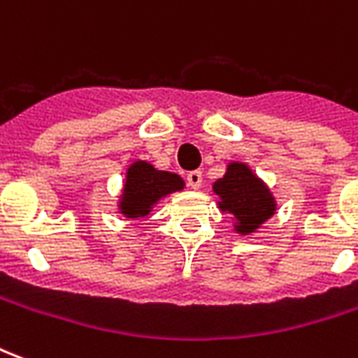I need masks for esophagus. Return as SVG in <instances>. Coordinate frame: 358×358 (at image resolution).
<instances>
[{"mask_svg": "<svg viewBox=\"0 0 358 358\" xmlns=\"http://www.w3.org/2000/svg\"><path fill=\"white\" fill-rule=\"evenodd\" d=\"M203 182V174L201 171H192L187 174V184L194 187V189H199Z\"/></svg>", "mask_w": 358, "mask_h": 358, "instance_id": "obj_1", "label": "esophagus"}]
</instances>
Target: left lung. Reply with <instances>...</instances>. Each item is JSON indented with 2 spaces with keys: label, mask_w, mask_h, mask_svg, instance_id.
Masks as SVG:
<instances>
[{
  "label": "left lung",
  "mask_w": 358,
  "mask_h": 358,
  "mask_svg": "<svg viewBox=\"0 0 358 358\" xmlns=\"http://www.w3.org/2000/svg\"><path fill=\"white\" fill-rule=\"evenodd\" d=\"M213 192L220 197V210L234 215V228L243 236L259 230V226L276 213V201L270 189L243 163L228 164L224 176L213 184Z\"/></svg>",
  "instance_id": "obj_1"
}]
</instances>
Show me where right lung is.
I'll use <instances>...</instances> for the list:
<instances>
[{"mask_svg": "<svg viewBox=\"0 0 358 358\" xmlns=\"http://www.w3.org/2000/svg\"><path fill=\"white\" fill-rule=\"evenodd\" d=\"M184 180L178 174L157 171L153 164L136 161L126 171V182L118 209L128 218L148 217L153 205L166 195L180 192Z\"/></svg>", "mask_w": 358, "mask_h": 358, "instance_id": "1", "label": "right lung"}]
</instances>
